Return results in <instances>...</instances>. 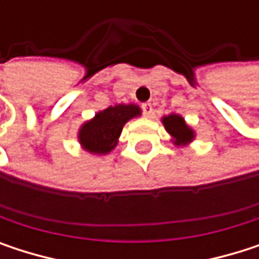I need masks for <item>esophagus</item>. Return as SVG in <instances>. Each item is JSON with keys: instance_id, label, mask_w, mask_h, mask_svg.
<instances>
[{"instance_id": "34e87169", "label": "esophagus", "mask_w": 259, "mask_h": 259, "mask_svg": "<svg viewBox=\"0 0 259 259\" xmlns=\"http://www.w3.org/2000/svg\"><path fill=\"white\" fill-rule=\"evenodd\" d=\"M141 108H142V114L145 117H153V106L150 103H144Z\"/></svg>"}]
</instances>
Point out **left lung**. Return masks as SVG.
<instances>
[{"mask_svg":"<svg viewBox=\"0 0 259 259\" xmlns=\"http://www.w3.org/2000/svg\"><path fill=\"white\" fill-rule=\"evenodd\" d=\"M163 124H165V129L177 139V144H187V142L192 141L193 132L186 126L184 120L181 118L180 115L172 114V115L165 117Z\"/></svg>","mask_w":259,"mask_h":259,"instance_id":"left-lung-1","label":"left lung"}]
</instances>
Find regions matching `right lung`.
<instances>
[{
  "label": "right lung",
  "instance_id": "1",
  "mask_svg": "<svg viewBox=\"0 0 259 259\" xmlns=\"http://www.w3.org/2000/svg\"><path fill=\"white\" fill-rule=\"evenodd\" d=\"M139 108L135 105H117L106 108L82 126L79 132L80 144L90 153H109L117 145L123 126L130 118L139 115Z\"/></svg>",
  "mask_w": 259,
  "mask_h": 259
}]
</instances>
